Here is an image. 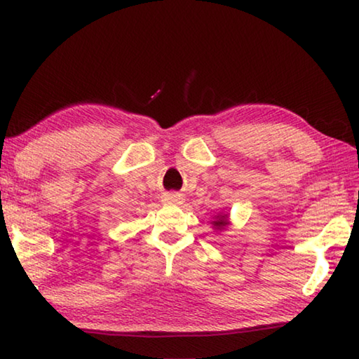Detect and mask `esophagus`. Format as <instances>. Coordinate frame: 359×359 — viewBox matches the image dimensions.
I'll use <instances>...</instances> for the list:
<instances>
[{
  "instance_id": "esophagus-1",
  "label": "esophagus",
  "mask_w": 359,
  "mask_h": 359,
  "mask_svg": "<svg viewBox=\"0 0 359 359\" xmlns=\"http://www.w3.org/2000/svg\"><path fill=\"white\" fill-rule=\"evenodd\" d=\"M163 201L168 204H180L182 201H184V196H182V194L168 193V194H165V198H163Z\"/></svg>"
}]
</instances>
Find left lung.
I'll return each instance as SVG.
<instances>
[{"label":"left lung","mask_w":359,"mask_h":359,"mask_svg":"<svg viewBox=\"0 0 359 359\" xmlns=\"http://www.w3.org/2000/svg\"><path fill=\"white\" fill-rule=\"evenodd\" d=\"M229 224V220H228V214H218L215 215V220L212 222V226H214L217 231H223L226 229V226Z\"/></svg>","instance_id":"8db88e82"}]
</instances>
